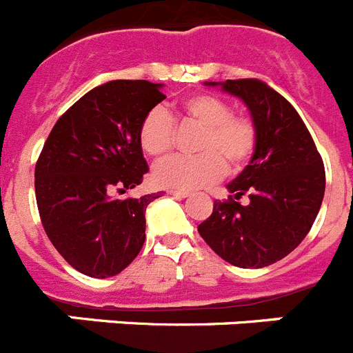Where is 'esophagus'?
I'll return each mask as SVG.
<instances>
[{
    "label": "esophagus",
    "instance_id": "esophagus-1",
    "mask_svg": "<svg viewBox=\"0 0 353 353\" xmlns=\"http://www.w3.org/2000/svg\"><path fill=\"white\" fill-rule=\"evenodd\" d=\"M168 195H172L176 199H185L188 197V192H183V190H168Z\"/></svg>",
    "mask_w": 353,
    "mask_h": 353
}]
</instances>
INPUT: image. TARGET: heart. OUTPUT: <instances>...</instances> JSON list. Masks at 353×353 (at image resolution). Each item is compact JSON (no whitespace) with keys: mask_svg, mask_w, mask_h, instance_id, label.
Wrapping results in <instances>:
<instances>
[{"mask_svg":"<svg viewBox=\"0 0 353 353\" xmlns=\"http://www.w3.org/2000/svg\"><path fill=\"white\" fill-rule=\"evenodd\" d=\"M183 124L201 128L194 156H170L154 167L158 185L170 190H199L225 174L240 170L256 152L257 128L247 115L234 113L232 104L213 94H195L181 103ZM176 122L163 108L145 113L139 128V142L149 156L167 154L174 145Z\"/></svg>","mask_w":353,"mask_h":353,"instance_id":"1","label":"heart"}]
</instances>
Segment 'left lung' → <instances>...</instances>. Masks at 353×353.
<instances>
[{"mask_svg":"<svg viewBox=\"0 0 353 353\" xmlns=\"http://www.w3.org/2000/svg\"><path fill=\"white\" fill-rule=\"evenodd\" d=\"M206 85H220L247 104L257 147L199 234L231 265L263 268L295 250L312 228L325 194L323 159L296 110L272 87L259 79ZM243 194L250 195L245 207L237 202Z\"/></svg>","mask_w":353,"mask_h":353,"instance_id":"8db88e82","label":"left lung"}]
</instances>
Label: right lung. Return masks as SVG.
<instances>
[{
  "instance_id": "obj_1",
  "label": "right lung",
  "mask_w": 353,
  "mask_h": 353,
  "mask_svg": "<svg viewBox=\"0 0 353 353\" xmlns=\"http://www.w3.org/2000/svg\"><path fill=\"white\" fill-rule=\"evenodd\" d=\"M161 87L115 79L92 88L58 119L37 159L35 197L46 234L88 277L121 274L145 241V208L161 194L115 195L149 172L139 128L165 99Z\"/></svg>"
}]
</instances>
